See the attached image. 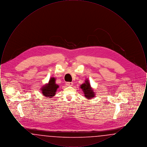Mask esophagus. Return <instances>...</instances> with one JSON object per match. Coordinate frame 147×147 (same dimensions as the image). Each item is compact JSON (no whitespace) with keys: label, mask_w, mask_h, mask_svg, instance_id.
Masks as SVG:
<instances>
[{"label":"esophagus","mask_w":147,"mask_h":147,"mask_svg":"<svg viewBox=\"0 0 147 147\" xmlns=\"http://www.w3.org/2000/svg\"><path fill=\"white\" fill-rule=\"evenodd\" d=\"M73 83L72 82H67L66 83V85L67 86H72Z\"/></svg>","instance_id":"esophagus-1"}]
</instances>
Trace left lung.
Here are the masks:
<instances>
[{
    "instance_id": "8db88e82",
    "label": "left lung",
    "mask_w": 147,
    "mask_h": 147,
    "mask_svg": "<svg viewBox=\"0 0 147 147\" xmlns=\"http://www.w3.org/2000/svg\"><path fill=\"white\" fill-rule=\"evenodd\" d=\"M80 88L82 89L85 98L91 100L95 97L96 92L91 87L89 79H86L84 83L80 85Z\"/></svg>"
}]
</instances>
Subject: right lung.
I'll list each match as a JSON object with an SVG mask.
<instances>
[{"mask_svg": "<svg viewBox=\"0 0 147 147\" xmlns=\"http://www.w3.org/2000/svg\"><path fill=\"white\" fill-rule=\"evenodd\" d=\"M55 77H51L47 83L43 85L40 89L42 95L46 98H52L56 95L59 85L56 83Z\"/></svg>", "mask_w": 147, "mask_h": 147, "instance_id": "add662e5", "label": "right lung"}]
</instances>
